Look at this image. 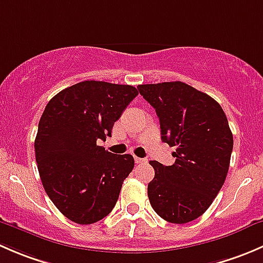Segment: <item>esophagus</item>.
<instances>
[{"instance_id":"1","label":"esophagus","mask_w":263,"mask_h":263,"mask_svg":"<svg viewBox=\"0 0 263 263\" xmlns=\"http://www.w3.org/2000/svg\"><path fill=\"white\" fill-rule=\"evenodd\" d=\"M135 161H136L137 164H140V163H147V159H145V158H139V156H135Z\"/></svg>"}]
</instances>
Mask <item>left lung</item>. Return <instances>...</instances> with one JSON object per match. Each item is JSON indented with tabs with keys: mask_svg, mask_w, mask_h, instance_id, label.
Masks as SVG:
<instances>
[{
	"mask_svg": "<svg viewBox=\"0 0 263 263\" xmlns=\"http://www.w3.org/2000/svg\"><path fill=\"white\" fill-rule=\"evenodd\" d=\"M140 94L155 108L161 140L176 146V163L151 160L155 177L147 196L155 213L173 224L201 216L227 178L233 134L219 103L182 81L139 85Z\"/></svg>",
	"mask_w": 263,
	"mask_h": 263,
	"instance_id": "1",
	"label": "left lung"
}]
</instances>
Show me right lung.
Listing matches in <instances>:
<instances>
[{
  "label": "right lung",
  "mask_w": 263,
  "mask_h": 263,
  "mask_svg": "<svg viewBox=\"0 0 263 263\" xmlns=\"http://www.w3.org/2000/svg\"><path fill=\"white\" fill-rule=\"evenodd\" d=\"M139 94L131 85L82 81L49 100L38 124L35 159L48 197L71 221L87 225L107 216L134 156L97 145Z\"/></svg>",
  "instance_id": "add662e5"
}]
</instances>
